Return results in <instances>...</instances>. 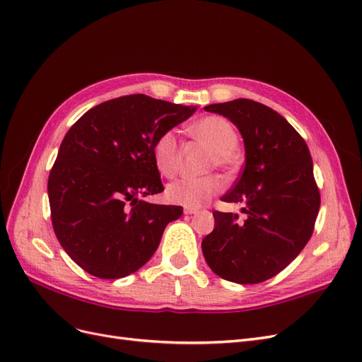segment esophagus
I'll list each match as a JSON object with an SVG mask.
<instances>
[{"label": "esophagus", "mask_w": 362, "mask_h": 362, "mask_svg": "<svg viewBox=\"0 0 362 362\" xmlns=\"http://www.w3.org/2000/svg\"><path fill=\"white\" fill-rule=\"evenodd\" d=\"M197 212H199L197 208H184L185 215H193V214H197Z\"/></svg>", "instance_id": "obj_1"}]
</instances>
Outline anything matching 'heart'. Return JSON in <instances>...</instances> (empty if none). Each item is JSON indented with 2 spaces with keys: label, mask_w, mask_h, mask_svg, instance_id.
<instances>
[{
  "label": "heart",
  "mask_w": 362,
  "mask_h": 362,
  "mask_svg": "<svg viewBox=\"0 0 362 362\" xmlns=\"http://www.w3.org/2000/svg\"><path fill=\"white\" fill-rule=\"evenodd\" d=\"M192 136L212 151L208 169L218 168L226 173L235 170V150L239 144L236 129L220 115H208L190 127ZM154 163L162 175L172 178L181 165V146L177 134L168 129L158 135L153 144ZM223 189L221 181L215 175L200 178H182L168 185L166 197L175 205L199 208Z\"/></svg>",
  "instance_id": "1"
}]
</instances>
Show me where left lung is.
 I'll return each instance as SVG.
<instances>
[{
	"instance_id": "obj_1",
	"label": "left lung",
	"mask_w": 362,
	"mask_h": 362,
	"mask_svg": "<svg viewBox=\"0 0 362 362\" xmlns=\"http://www.w3.org/2000/svg\"><path fill=\"white\" fill-rule=\"evenodd\" d=\"M243 138L245 168L221 200L238 214L214 211L202 240L211 270L236 284H259L284 270L306 247L321 205L306 141L279 112L251 99L212 104Z\"/></svg>"
}]
</instances>
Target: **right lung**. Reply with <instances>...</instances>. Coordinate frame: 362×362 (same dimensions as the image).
Here are the masks:
<instances>
[{"label":"right lung","mask_w":362,"mask_h":362,"mask_svg":"<svg viewBox=\"0 0 362 362\" xmlns=\"http://www.w3.org/2000/svg\"><path fill=\"white\" fill-rule=\"evenodd\" d=\"M197 107L146 95L120 96L84 112L66 132L47 192L54 235L65 252L100 279L146 264L181 206L139 197L163 192L153 144Z\"/></svg>","instance_id":"1"}]
</instances>
